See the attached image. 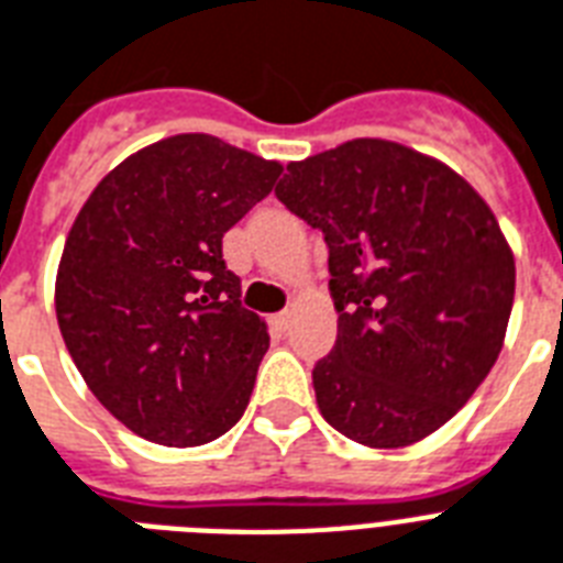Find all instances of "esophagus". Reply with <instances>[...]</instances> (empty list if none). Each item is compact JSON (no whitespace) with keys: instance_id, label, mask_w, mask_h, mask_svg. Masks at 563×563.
Listing matches in <instances>:
<instances>
[{"instance_id":"obj_1","label":"esophagus","mask_w":563,"mask_h":563,"mask_svg":"<svg viewBox=\"0 0 563 563\" xmlns=\"http://www.w3.org/2000/svg\"><path fill=\"white\" fill-rule=\"evenodd\" d=\"M289 318H291L289 309H283V312L274 316V327H277V330H286V327H289Z\"/></svg>"}]
</instances>
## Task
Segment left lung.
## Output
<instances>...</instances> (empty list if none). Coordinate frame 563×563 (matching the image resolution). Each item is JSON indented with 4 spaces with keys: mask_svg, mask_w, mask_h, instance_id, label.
Here are the masks:
<instances>
[{
    "mask_svg": "<svg viewBox=\"0 0 563 563\" xmlns=\"http://www.w3.org/2000/svg\"><path fill=\"white\" fill-rule=\"evenodd\" d=\"M277 198L324 230L339 312L312 371L330 427L374 450L441 429L494 368L515 303V251L446 163L362 136L286 166Z\"/></svg>",
    "mask_w": 563,
    "mask_h": 563,
    "instance_id": "8db88e82",
    "label": "left lung"
}]
</instances>
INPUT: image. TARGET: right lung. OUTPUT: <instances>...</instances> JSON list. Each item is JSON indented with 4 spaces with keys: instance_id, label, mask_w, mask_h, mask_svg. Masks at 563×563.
I'll list each match as a JSON object with an SVG mask.
<instances>
[{
    "instance_id": "obj_1",
    "label": "right lung",
    "mask_w": 563,
    "mask_h": 563,
    "mask_svg": "<svg viewBox=\"0 0 563 563\" xmlns=\"http://www.w3.org/2000/svg\"><path fill=\"white\" fill-rule=\"evenodd\" d=\"M283 166L210 134H175L110 169L55 277L66 351L134 435L201 446L245 411L268 324L242 307L221 239Z\"/></svg>"
}]
</instances>
